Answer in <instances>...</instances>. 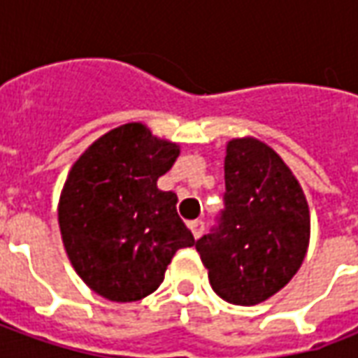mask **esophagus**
Here are the masks:
<instances>
[{
    "label": "esophagus",
    "instance_id": "obj_1",
    "mask_svg": "<svg viewBox=\"0 0 358 358\" xmlns=\"http://www.w3.org/2000/svg\"><path fill=\"white\" fill-rule=\"evenodd\" d=\"M189 230H192V234H194L195 238H201L203 230H205V222H203V220H192V222H189Z\"/></svg>",
    "mask_w": 358,
    "mask_h": 358
}]
</instances>
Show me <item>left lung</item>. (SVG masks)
Masks as SVG:
<instances>
[{
    "label": "left lung",
    "mask_w": 358,
    "mask_h": 358,
    "mask_svg": "<svg viewBox=\"0 0 358 358\" xmlns=\"http://www.w3.org/2000/svg\"><path fill=\"white\" fill-rule=\"evenodd\" d=\"M224 182L220 224L195 249L218 297L251 307L297 274L310 240V213L292 169L251 136L226 143Z\"/></svg>",
    "instance_id": "obj_1"
}]
</instances>
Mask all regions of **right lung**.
I'll list each match as a JSON object with an SVG mask.
<instances>
[{
	"label": "right lung",
	"mask_w": 358,
	"mask_h": 358,
	"mask_svg": "<svg viewBox=\"0 0 358 358\" xmlns=\"http://www.w3.org/2000/svg\"><path fill=\"white\" fill-rule=\"evenodd\" d=\"M178 155V143L128 122L97 138L69 171L57 207L63 245L82 282L105 299L148 297L174 253L197 243L176 194L157 187Z\"/></svg>",
	"instance_id": "obj_1"
}]
</instances>
